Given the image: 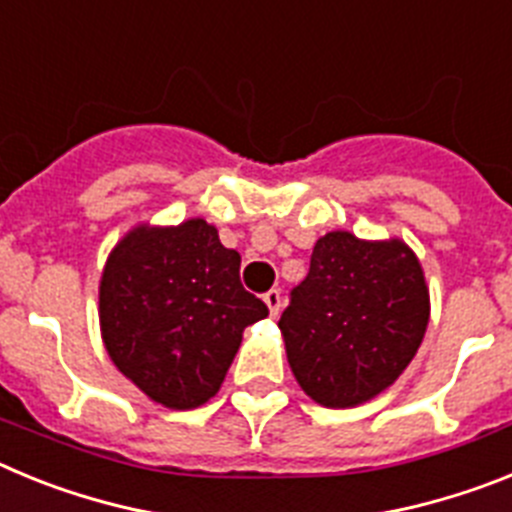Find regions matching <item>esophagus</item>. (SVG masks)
Masks as SVG:
<instances>
[{"instance_id": "esophagus-1", "label": "esophagus", "mask_w": 512, "mask_h": 512, "mask_svg": "<svg viewBox=\"0 0 512 512\" xmlns=\"http://www.w3.org/2000/svg\"><path fill=\"white\" fill-rule=\"evenodd\" d=\"M264 302L266 307H269L271 318H277L279 312H282V292H279V289H269L264 295Z\"/></svg>"}]
</instances>
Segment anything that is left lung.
I'll use <instances>...</instances> for the list:
<instances>
[{
    "instance_id": "8db88e82",
    "label": "left lung",
    "mask_w": 512,
    "mask_h": 512,
    "mask_svg": "<svg viewBox=\"0 0 512 512\" xmlns=\"http://www.w3.org/2000/svg\"><path fill=\"white\" fill-rule=\"evenodd\" d=\"M431 318L423 266L402 238L330 230L279 318L289 369L323 408H356L397 382Z\"/></svg>"
}]
</instances>
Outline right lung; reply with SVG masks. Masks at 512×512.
Wrapping results in <instances>:
<instances>
[{"instance_id":"right-lung-1","label":"right lung","mask_w":512,"mask_h":512,"mask_svg":"<svg viewBox=\"0 0 512 512\" xmlns=\"http://www.w3.org/2000/svg\"><path fill=\"white\" fill-rule=\"evenodd\" d=\"M238 271L241 253L202 217L138 223L115 243L99 279V330L148 400L192 410L217 395L243 330L269 315Z\"/></svg>"}]
</instances>
